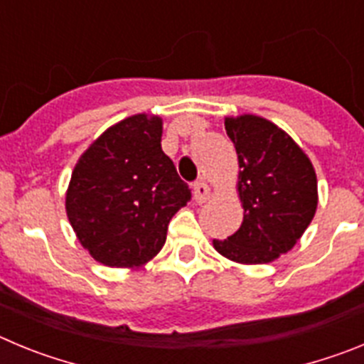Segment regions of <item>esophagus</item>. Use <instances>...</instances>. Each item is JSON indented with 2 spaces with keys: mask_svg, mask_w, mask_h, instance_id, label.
Returning a JSON list of instances; mask_svg holds the SVG:
<instances>
[{
  "mask_svg": "<svg viewBox=\"0 0 364 364\" xmlns=\"http://www.w3.org/2000/svg\"><path fill=\"white\" fill-rule=\"evenodd\" d=\"M193 197H195V200H197L198 204L205 202L210 198V186L205 184L204 180L195 182V184H193Z\"/></svg>",
  "mask_w": 364,
  "mask_h": 364,
  "instance_id": "obj_1",
  "label": "esophagus"
}]
</instances>
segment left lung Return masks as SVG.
Listing matches in <instances>:
<instances>
[{"instance_id": "1", "label": "left lung", "mask_w": 364, "mask_h": 364, "mask_svg": "<svg viewBox=\"0 0 364 364\" xmlns=\"http://www.w3.org/2000/svg\"><path fill=\"white\" fill-rule=\"evenodd\" d=\"M226 133L239 156V231L213 240L220 255L262 264L290 252L317 208V178L308 156L282 129L264 118H228Z\"/></svg>"}]
</instances>
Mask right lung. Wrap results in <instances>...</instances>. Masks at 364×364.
<instances>
[{
    "label": "right lung",
    "mask_w": 364,
    "mask_h": 364,
    "mask_svg": "<svg viewBox=\"0 0 364 364\" xmlns=\"http://www.w3.org/2000/svg\"><path fill=\"white\" fill-rule=\"evenodd\" d=\"M160 140L159 117L125 118L74 167L67 217L82 246L102 264L133 268L153 259L173 215L191 200V189Z\"/></svg>",
    "instance_id": "1"
}]
</instances>
